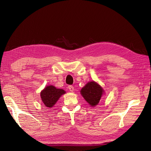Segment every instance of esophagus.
I'll list each match as a JSON object with an SVG mask.
<instances>
[{
	"label": "esophagus",
	"instance_id": "34e87169",
	"mask_svg": "<svg viewBox=\"0 0 151 151\" xmlns=\"http://www.w3.org/2000/svg\"><path fill=\"white\" fill-rule=\"evenodd\" d=\"M69 89L70 92H73L74 91V87L73 86H69Z\"/></svg>",
	"mask_w": 151,
	"mask_h": 151
}]
</instances>
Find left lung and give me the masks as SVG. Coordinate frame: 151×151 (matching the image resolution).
Returning <instances> with one entry per match:
<instances>
[{"label": "left lung", "mask_w": 151, "mask_h": 151, "mask_svg": "<svg viewBox=\"0 0 151 151\" xmlns=\"http://www.w3.org/2000/svg\"><path fill=\"white\" fill-rule=\"evenodd\" d=\"M80 92L85 101L91 107L97 106L99 103L102 95L104 94L103 88L95 81L88 82Z\"/></svg>", "instance_id": "8db88e82"}]
</instances>
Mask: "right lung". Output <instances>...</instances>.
I'll return each mask as SVG.
<instances>
[{
    "instance_id": "1",
    "label": "right lung",
    "mask_w": 151,
    "mask_h": 151,
    "mask_svg": "<svg viewBox=\"0 0 151 151\" xmlns=\"http://www.w3.org/2000/svg\"><path fill=\"white\" fill-rule=\"evenodd\" d=\"M62 89H58L52 85L47 86L40 93L41 101L47 108H52L61 96L65 93Z\"/></svg>"
}]
</instances>
